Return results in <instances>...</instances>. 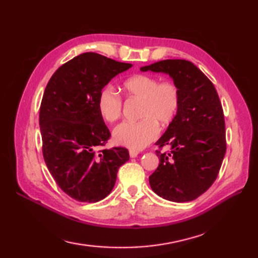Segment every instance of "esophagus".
Segmentation results:
<instances>
[{"label":"esophagus","instance_id":"obj_1","mask_svg":"<svg viewBox=\"0 0 258 258\" xmlns=\"http://www.w3.org/2000/svg\"><path fill=\"white\" fill-rule=\"evenodd\" d=\"M138 154H139V152H138L137 150H130V151H129L130 158H137Z\"/></svg>","mask_w":258,"mask_h":258}]
</instances>
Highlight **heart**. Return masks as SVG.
<instances>
[{"label":"heart","mask_w":258,"mask_h":258,"mask_svg":"<svg viewBox=\"0 0 258 258\" xmlns=\"http://www.w3.org/2000/svg\"><path fill=\"white\" fill-rule=\"evenodd\" d=\"M129 98L141 100L139 121L122 122L114 130L117 144L140 150L153 142L161 124H167L176 116L180 103L178 86L172 81H161L149 74H138L123 82ZM98 111L107 122H115L122 114V98L111 87H105L98 96Z\"/></svg>","instance_id":"obj_1"}]
</instances>
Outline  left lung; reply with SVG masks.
<instances>
[{"label": "left lung", "instance_id": "1", "mask_svg": "<svg viewBox=\"0 0 258 258\" xmlns=\"http://www.w3.org/2000/svg\"><path fill=\"white\" fill-rule=\"evenodd\" d=\"M140 70L167 73L180 92L177 114L156 142L160 164L149 177L151 188L166 200L191 202L216 180L227 151L224 115L216 87L187 60H163ZM165 145L171 150L161 153Z\"/></svg>", "mask_w": 258, "mask_h": 258}]
</instances>
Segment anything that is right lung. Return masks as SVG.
I'll return each instance as SVG.
<instances>
[{"label": "right lung", "instance_id": "add662e5", "mask_svg": "<svg viewBox=\"0 0 258 258\" xmlns=\"http://www.w3.org/2000/svg\"><path fill=\"white\" fill-rule=\"evenodd\" d=\"M129 68L95 52L82 53L53 73L43 93V159L56 185L78 202L104 199L115 186L118 168L129 160L124 148L96 151L110 138L98 111L99 93Z\"/></svg>", "mask_w": 258, "mask_h": 258}]
</instances>
